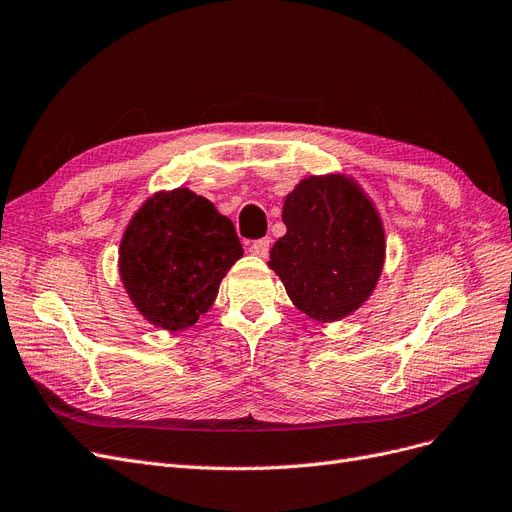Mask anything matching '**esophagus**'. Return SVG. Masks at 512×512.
Masks as SVG:
<instances>
[{
  "mask_svg": "<svg viewBox=\"0 0 512 512\" xmlns=\"http://www.w3.org/2000/svg\"><path fill=\"white\" fill-rule=\"evenodd\" d=\"M251 253L257 257H268L270 253V238H259L251 244Z\"/></svg>",
  "mask_w": 512,
  "mask_h": 512,
  "instance_id": "1",
  "label": "esophagus"
}]
</instances>
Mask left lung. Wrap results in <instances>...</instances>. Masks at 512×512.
<instances>
[{"instance_id":"left-lung-1","label":"left lung","mask_w":512,"mask_h":512,"mask_svg":"<svg viewBox=\"0 0 512 512\" xmlns=\"http://www.w3.org/2000/svg\"><path fill=\"white\" fill-rule=\"evenodd\" d=\"M287 234L270 251L297 310L335 323L361 308L384 270L386 236L380 213L352 177L312 175L285 198Z\"/></svg>"}]
</instances>
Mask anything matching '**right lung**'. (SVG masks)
<instances>
[{
  "label": "right lung",
  "mask_w": 512,
  "mask_h": 512,
  "mask_svg": "<svg viewBox=\"0 0 512 512\" xmlns=\"http://www.w3.org/2000/svg\"><path fill=\"white\" fill-rule=\"evenodd\" d=\"M242 257L234 223L211 200L177 187L149 196L120 242V278L147 323L183 331L208 312Z\"/></svg>",
  "instance_id": "obj_1"
}]
</instances>
